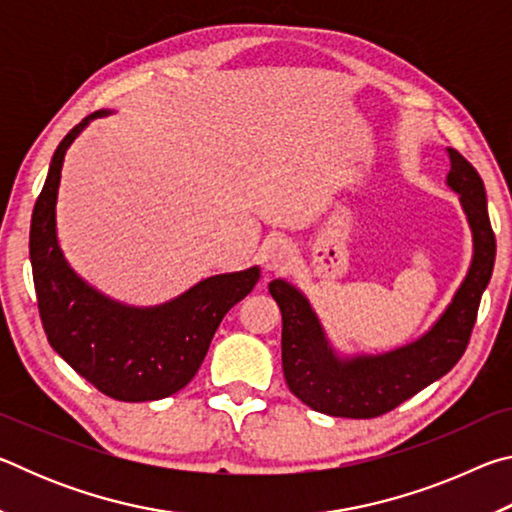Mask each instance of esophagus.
I'll use <instances>...</instances> for the list:
<instances>
[{
	"label": "esophagus",
	"instance_id": "esophagus-1",
	"mask_svg": "<svg viewBox=\"0 0 512 512\" xmlns=\"http://www.w3.org/2000/svg\"><path fill=\"white\" fill-rule=\"evenodd\" d=\"M293 255H296V250H293L287 239H273L271 244L264 248L262 262L266 266V271H284V268L293 262Z\"/></svg>",
	"mask_w": 512,
	"mask_h": 512
}]
</instances>
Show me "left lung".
<instances>
[{"mask_svg":"<svg viewBox=\"0 0 512 512\" xmlns=\"http://www.w3.org/2000/svg\"><path fill=\"white\" fill-rule=\"evenodd\" d=\"M452 169L447 185L461 196L474 239V257L445 314L418 341L384 354L341 359L325 339L307 298L284 280L268 284L282 311V370L289 391L309 409L334 418H377L447 375L470 343L476 311L492 266L497 241L485 187L476 169L456 149H447Z\"/></svg>","mask_w":512,"mask_h":512,"instance_id":"8db88e82","label":"left lung"}]
</instances>
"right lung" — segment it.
Wrapping results in <instances>:
<instances>
[{"instance_id": "obj_1", "label": "right lung", "mask_w": 512, "mask_h": 512, "mask_svg": "<svg viewBox=\"0 0 512 512\" xmlns=\"http://www.w3.org/2000/svg\"><path fill=\"white\" fill-rule=\"evenodd\" d=\"M69 131L51 158L33 207L29 255L47 341L81 377L119 402L178 393L201 368L216 327L259 280V268L214 275L160 307H126L85 284L65 262L56 237V196L65 151L92 119Z\"/></svg>"}]
</instances>
